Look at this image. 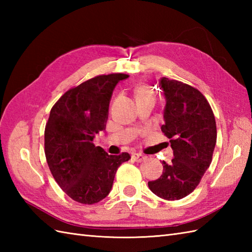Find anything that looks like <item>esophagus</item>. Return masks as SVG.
Wrapping results in <instances>:
<instances>
[{
	"label": "esophagus",
	"instance_id": "esophagus-1",
	"mask_svg": "<svg viewBox=\"0 0 252 252\" xmlns=\"http://www.w3.org/2000/svg\"><path fill=\"white\" fill-rule=\"evenodd\" d=\"M132 158L135 160V161H137V162H142V161H144V160H146V156H144V155H142V154H133L132 155Z\"/></svg>",
	"mask_w": 252,
	"mask_h": 252
}]
</instances>
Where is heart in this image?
Instances as JSON below:
<instances>
[{
    "label": "heart",
    "instance_id": "b5f03b06",
    "mask_svg": "<svg viewBox=\"0 0 252 252\" xmlns=\"http://www.w3.org/2000/svg\"><path fill=\"white\" fill-rule=\"evenodd\" d=\"M134 94H135L136 100L142 99V98H146V97H153L154 96L152 91L149 90L147 87H144V85H140V87H137L134 91Z\"/></svg>",
    "mask_w": 252,
    "mask_h": 252
}]
</instances>
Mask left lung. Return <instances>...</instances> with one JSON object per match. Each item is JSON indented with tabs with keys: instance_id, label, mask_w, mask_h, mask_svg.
<instances>
[{
	"instance_id": "obj_1",
	"label": "left lung",
	"mask_w": 252,
	"mask_h": 252,
	"mask_svg": "<svg viewBox=\"0 0 252 252\" xmlns=\"http://www.w3.org/2000/svg\"><path fill=\"white\" fill-rule=\"evenodd\" d=\"M158 84L165 99L161 131L170 138L174 157L170 164L162 161V174L148 182V187L162 199L179 200L196 189L210 165L217 125L210 105L197 89L164 77Z\"/></svg>"
}]
</instances>
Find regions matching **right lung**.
Listing matches in <instances>:
<instances>
[{"mask_svg": "<svg viewBox=\"0 0 252 252\" xmlns=\"http://www.w3.org/2000/svg\"><path fill=\"white\" fill-rule=\"evenodd\" d=\"M127 74L97 76L70 89L51 109L44 131L47 164L57 184L80 203L93 205L109 194L117 169L131 157L108 155L95 146V135L106 129L116 85Z\"/></svg>", "mask_w": 252, "mask_h": 252, "instance_id": "add662e5", "label": "right lung"}]
</instances>
